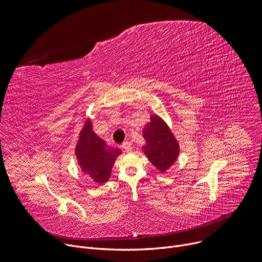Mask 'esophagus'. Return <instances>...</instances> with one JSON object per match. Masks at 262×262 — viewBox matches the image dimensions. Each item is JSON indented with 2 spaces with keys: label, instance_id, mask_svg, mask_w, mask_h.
Wrapping results in <instances>:
<instances>
[{
  "label": "esophagus",
  "instance_id": "obj_1",
  "mask_svg": "<svg viewBox=\"0 0 262 262\" xmlns=\"http://www.w3.org/2000/svg\"><path fill=\"white\" fill-rule=\"evenodd\" d=\"M124 149L126 150V152H129V150L132 149V144L128 142V141H125V142H123L122 143V145H121Z\"/></svg>",
  "mask_w": 262,
  "mask_h": 262
}]
</instances>
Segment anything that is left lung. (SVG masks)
Here are the masks:
<instances>
[{
  "label": "left lung",
  "instance_id": "8db88e82",
  "mask_svg": "<svg viewBox=\"0 0 262 262\" xmlns=\"http://www.w3.org/2000/svg\"><path fill=\"white\" fill-rule=\"evenodd\" d=\"M143 138L146 141L143 149L150 162L160 171L168 170L180 152L169 127L157 116L152 117L143 130Z\"/></svg>",
  "mask_w": 262,
  "mask_h": 262
}]
</instances>
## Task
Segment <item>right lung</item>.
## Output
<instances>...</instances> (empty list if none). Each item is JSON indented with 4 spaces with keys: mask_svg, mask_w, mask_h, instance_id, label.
Here are the masks:
<instances>
[{
    "mask_svg": "<svg viewBox=\"0 0 262 262\" xmlns=\"http://www.w3.org/2000/svg\"><path fill=\"white\" fill-rule=\"evenodd\" d=\"M120 154L121 149L105 146V142L92 130L91 123L85 124L76 146V157L81 170L94 182L103 184L108 180Z\"/></svg>",
    "mask_w": 262,
    "mask_h": 262,
    "instance_id": "add662e5",
    "label": "right lung"
}]
</instances>
